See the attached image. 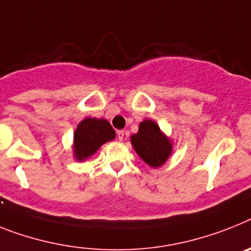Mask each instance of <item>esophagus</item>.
<instances>
[{"instance_id":"obj_1","label":"esophagus","mask_w":251,"mask_h":251,"mask_svg":"<svg viewBox=\"0 0 251 251\" xmlns=\"http://www.w3.org/2000/svg\"><path fill=\"white\" fill-rule=\"evenodd\" d=\"M126 136V132L124 131V130H119L117 131V138H119V140H124Z\"/></svg>"}]
</instances>
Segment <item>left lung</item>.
I'll list each match as a JSON object with an SVG mask.
<instances>
[{"instance_id": "8db88e82", "label": "left lung", "mask_w": 251, "mask_h": 251, "mask_svg": "<svg viewBox=\"0 0 251 251\" xmlns=\"http://www.w3.org/2000/svg\"><path fill=\"white\" fill-rule=\"evenodd\" d=\"M136 154L153 168L163 166L171 157L174 144L172 139L162 131L153 120H144L139 124V130L130 138Z\"/></svg>"}]
</instances>
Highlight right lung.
<instances>
[{"mask_svg":"<svg viewBox=\"0 0 251 251\" xmlns=\"http://www.w3.org/2000/svg\"><path fill=\"white\" fill-rule=\"evenodd\" d=\"M116 138L112 126L104 119L86 117L77 124L74 131L73 153L77 162H84L96 154L104 143Z\"/></svg>","mask_w":251,"mask_h":251,"instance_id":"1","label":"right lung"}]
</instances>
